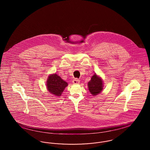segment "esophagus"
<instances>
[{
    "mask_svg": "<svg viewBox=\"0 0 150 150\" xmlns=\"http://www.w3.org/2000/svg\"><path fill=\"white\" fill-rule=\"evenodd\" d=\"M72 83L73 84H78L79 83H80V80H79L78 79L75 78L73 80H72Z\"/></svg>",
    "mask_w": 150,
    "mask_h": 150,
    "instance_id": "1",
    "label": "esophagus"
}]
</instances>
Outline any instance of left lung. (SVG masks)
I'll return each mask as SVG.
<instances>
[{"instance_id":"1","label":"left lung","mask_w":150,"mask_h":150,"mask_svg":"<svg viewBox=\"0 0 150 150\" xmlns=\"http://www.w3.org/2000/svg\"><path fill=\"white\" fill-rule=\"evenodd\" d=\"M89 91L93 96L100 93L103 89V83L102 79L96 74L93 75L90 81L88 82Z\"/></svg>"}]
</instances>
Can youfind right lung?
<instances>
[{"label":"right lung","mask_w":150,"mask_h":150,"mask_svg":"<svg viewBox=\"0 0 150 150\" xmlns=\"http://www.w3.org/2000/svg\"><path fill=\"white\" fill-rule=\"evenodd\" d=\"M67 86V83L56 74L50 75L47 82L48 91L56 96H61L64 88Z\"/></svg>","instance_id":"1"}]
</instances>
